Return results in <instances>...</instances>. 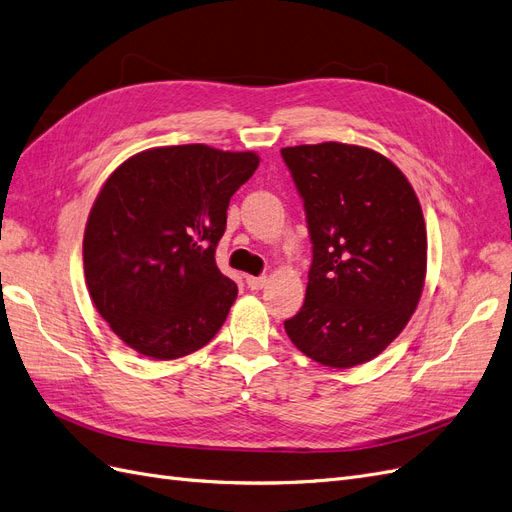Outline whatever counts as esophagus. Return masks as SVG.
Wrapping results in <instances>:
<instances>
[{"instance_id":"obj_1","label":"esophagus","mask_w":512,"mask_h":512,"mask_svg":"<svg viewBox=\"0 0 512 512\" xmlns=\"http://www.w3.org/2000/svg\"><path fill=\"white\" fill-rule=\"evenodd\" d=\"M246 287L253 289V291H259L266 287V276H246Z\"/></svg>"}]
</instances>
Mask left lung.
I'll use <instances>...</instances> for the list:
<instances>
[{
    "label": "left lung",
    "mask_w": 512,
    "mask_h": 512,
    "mask_svg": "<svg viewBox=\"0 0 512 512\" xmlns=\"http://www.w3.org/2000/svg\"><path fill=\"white\" fill-rule=\"evenodd\" d=\"M280 155L312 242L306 300L285 332L323 366L366 364L419 304L427 266L421 204L406 176L370 148L323 142Z\"/></svg>",
    "instance_id": "1"
}]
</instances>
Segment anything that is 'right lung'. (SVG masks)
Returning a JSON list of instances; mask_svg holds the SVG:
<instances>
[{"instance_id":"1","label":"right lung","mask_w":512,"mask_h":512,"mask_svg":"<svg viewBox=\"0 0 512 512\" xmlns=\"http://www.w3.org/2000/svg\"><path fill=\"white\" fill-rule=\"evenodd\" d=\"M255 153L159 146L110 174L91 208L82 259L91 300L127 346L176 359L219 332L238 287L214 253Z\"/></svg>"}]
</instances>
